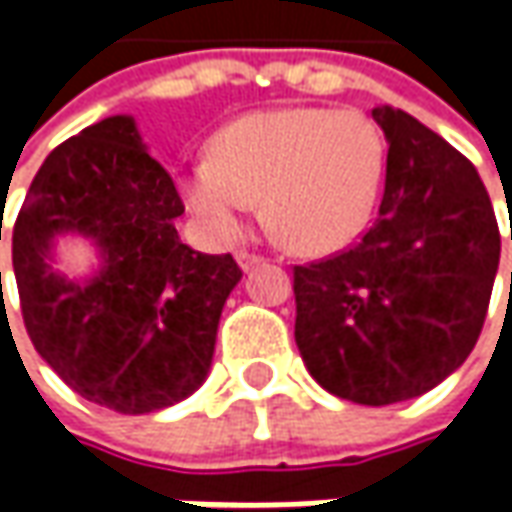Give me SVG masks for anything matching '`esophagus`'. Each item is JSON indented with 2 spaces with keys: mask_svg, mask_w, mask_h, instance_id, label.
Masks as SVG:
<instances>
[{
  "mask_svg": "<svg viewBox=\"0 0 512 512\" xmlns=\"http://www.w3.org/2000/svg\"><path fill=\"white\" fill-rule=\"evenodd\" d=\"M236 262H239L242 270H250V267L262 265L265 256H262V253H253V250H236Z\"/></svg>",
  "mask_w": 512,
  "mask_h": 512,
  "instance_id": "obj_1",
  "label": "esophagus"
}]
</instances>
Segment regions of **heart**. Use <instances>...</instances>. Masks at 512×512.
Masks as SVG:
<instances>
[{
  "instance_id": "1",
  "label": "heart",
  "mask_w": 512,
  "mask_h": 512,
  "mask_svg": "<svg viewBox=\"0 0 512 512\" xmlns=\"http://www.w3.org/2000/svg\"><path fill=\"white\" fill-rule=\"evenodd\" d=\"M387 145L356 108H282L250 113L210 142V162L182 179L187 207L207 233L227 239L256 199L267 225L307 256L350 245L382 187Z\"/></svg>"
}]
</instances>
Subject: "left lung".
<instances>
[{"mask_svg": "<svg viewBox=\"0 0 512 512\" xmlns=\"http://www.w3.org/2000/svg\"><path fill=\"white\" fill-rule=\"evenodd\" d=\"M379 213L359 242L293 265L296 344L327 393L384 407L422 396L470 356L502 236L473 162L399 108Z\"/></svg>", "mask_w": 512, "mask_h": 512, "instance_id": "left-lung-1", "label": "left lung"}]
</instances>
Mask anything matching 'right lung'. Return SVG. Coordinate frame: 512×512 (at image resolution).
Wrapping results in <instances>:
<instances>
[{"label": "right lung", "mask_w": 512, "mask_h": 512, "mask_svg": "<svg viewBox=\"0 0 512 512\" xmlns=\"http://www.w3.org/2000/svg\"><path fill=\"white\" fill-rule=\"evenodd\" d=\"M182 213L170 173L130 116L70 136L33 176L13 225L22 319L36 353L82 399L139 416L205 382L219 316L242 270L230 253L182 245ZM65 229L103 247L96 280L68 283L47 265L49 242Z\"/></svg>", "instance_id": "obj_1"}]
</instances>
